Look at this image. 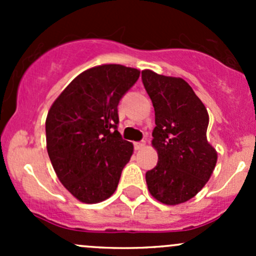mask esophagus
<instances>
[{
	"label": "esophagus",
	"mask_w": 256,
	"mask_h": 256,
	"mask_svg": "<svg viewBox=\"0 0 256 256\" xmlns=\"http://www.w3.org/2000/svg\"><path fill=\"white\" fill-rule=\"evenodd\" d=\"M144 144H144V141H142V142H135V150H136V151H138V150H142L144 147Z\"/></svg>",
	"instance_id": "esophagus-1"
}]
</instances>
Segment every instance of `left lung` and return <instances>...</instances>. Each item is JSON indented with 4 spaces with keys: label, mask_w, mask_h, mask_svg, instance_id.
Returning <instances> with one entry per match:
<instances>
[{
    "label": "left lung",
    "mask_w": 256,
    "mask_h": 256,
    "mask_svg": "<svg viewBox=\"0 0 256 256\" xmlns=\"http://www.w3.org/2000/svg\"><path fill=\"white\" fill-rule=\"evenodd\" d=\"M142 82L154 108L152 146L158 154L146 172L147 188L164 204H180L204 187L218 160L207 140V109L182 78L144 69Z\"/></svg>",
    "instance_id": "1"
}]
</instances>
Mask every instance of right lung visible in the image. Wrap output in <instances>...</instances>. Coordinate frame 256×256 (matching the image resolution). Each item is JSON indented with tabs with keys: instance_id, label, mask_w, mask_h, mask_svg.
Listing matches in <instances>:
<instances>
[{
	"instance_id": "obj_1",
	"label": "right lung",
	"mask_w": 256,
	"mask_h": 256,
	"mask_svg": "<svg viewBox=\"0 0 256 256\" xmlns=\"http://www.w3.org/2000/svg\"><path fill=\"white\" fill-rule=\"evenodd\" d=\"M140 70L102 64L80 73L60 92L46 120L52 166L62 184L82 203L112 197L134 144L118 131V105Z\"/></svg>"
}]
</instances>
